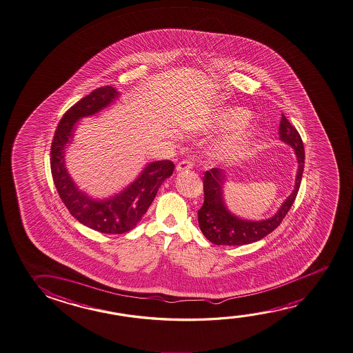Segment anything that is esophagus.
Masks as SVG:
<instances>
[{
	"instance_id": "34e87169",
	"label": "esophagus",
	"mask_w": 353,
	"mask_h": 353,
	"mask_svg": "<svg viewBox=\"0 0 353 353\" xmlns=\"http://www.w3.org/2000/svg\"><path fill=\"white\" fill-rule=\"evenodd\" d=\"M193 168V163H192L191 160H183V161L179 162V165H177V168L176 170L177 171H185V170H191Z\"/></svg>"
}]
</instances>
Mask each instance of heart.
Masks as SVG:
<instances>
[{"label": "heart", "mask_w": 353, "mask_h": 353, "mask_svg": "<svg viewBox=\"0 0 353 353\" xmlns=\"http://www.w3.org/2000/svg\"><path fill=\"white\" fill-rule=\"evenodd\" d=\"M250 110L237 105H225L215 110L204 130H234L215 145L213 157L218 161H235L246 154L260 134L257 124H248Z\"/></svg>", "instance_id": "obj_1"}]
</instances>
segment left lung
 I'll return each mask as SVG.
<instances>
[{
    "instance_id": "8db88e82",
    "label": "left lung",
    "mask_w": 353,
    "mask_h": 353,
    "mask_svg": "<svg viewBox=\"0 0 353 353\" xmlns=\"http://www.w3.org/2000/svg\"><path fill=\"white\" fill-rule=\"evenodd\" d=\"M278 134L281 141L289 145L294 150L296 157L298 170L295 174L294 190L282 203L277 213L273 214L268 219H243L232 213L226 205L224 188L228 181V174L225 171L221 168H212L210 171H207L203 177L204 203L202 208L198 210V223L203 235L210 243L229 246H241L256 243L271 234L282 223L285 214L288 213L301 187L305 154L301 135L284 114H282Z\"/></svg>"
}]
</instances>
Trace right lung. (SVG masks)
Masks as SVG:
<instances>
[{"instance_id":"add662e5","label":"right lung","mask_w":353,"mask_h":353,"mask_svg":"<svg viewBox=\"0 0 353 353\" xmlns=\"http://www.w3.org/2000/svg\"><path fill=\"white\" fill-rule=\"evenodd\" d=\"M119 97L114 87L94 90L72 105L59 123L52 144V179L59 196L70 214L81 224L103 234H124L138 225L149 209L159 188L174 172V162L168 160L146 163L132 183L113 196L99 199L81 191L66 168L65 152L74 139L77 121L99 114Z\"/></svg>"}]
</instances>
